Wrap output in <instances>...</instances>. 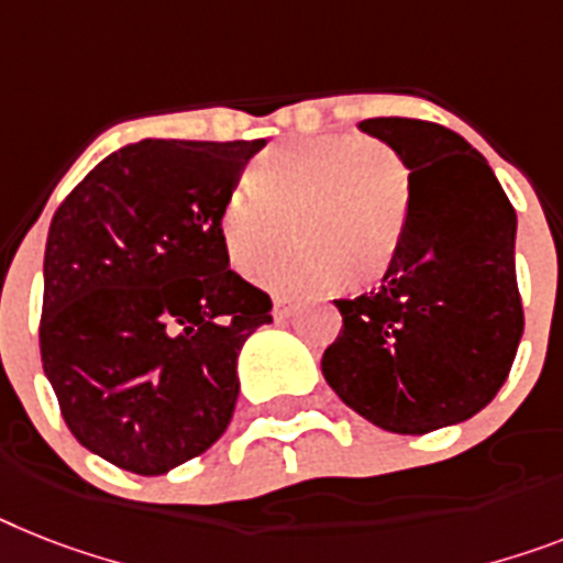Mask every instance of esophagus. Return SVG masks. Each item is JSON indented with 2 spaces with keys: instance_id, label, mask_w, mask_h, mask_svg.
Listing matches in <instances>:
<instances>
[{
  "instance_id": "34e87169",
  "label": "esophagus",
  "mask_w": 563,
  "mask_h": 563,
  "mask_svg": "<svg viewBox=\"0 0 563 563\" xmlns=\"http://www.w3.org/2000/svg\"><path fill=\"white\" fill-rule=\"evenodd\" d=\"M292 313H296V305L290 299H285V296H276V301H273V319L282 322V319H290Z\"/></svg>"
}]
</instances>
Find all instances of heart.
Returning <instances> with one entry per match:
<instances>
[{
  "instance_id": "heart-1",
  "label": "heart",
  "mask_w": 563,
  "mask_h": 563,
  "mask_svg": "<svg viewBox=\"0 0 563 563\" xmlns=\"http://www.w3.org/2000/svg\"><path fill=\"white\" fill-rule=\"evenodd\" d=\"M408 218V175L391 148L360 134H322L267 148L227 192L218 232L227 258L287 296L368 282L391 264Z\"/></svg>"
}]
</instances>
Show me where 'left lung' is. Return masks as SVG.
<instances>
[{
	"instance_id": "1",
	"label": "left lung",
	"mask_w": 563,
	"mask_h": 563,
	"mask_svg": "<svg viewBox=\"0 0 563 563\" xmlns=\"http://www.w3.org/2000/svg\"><path fill=\"white\" fill-rule=\"evenodd\" d=\"M408 166V218L383 285L336 299L322 374L356 415L429 434L486 408L523 333L515 209L477 148L440 123H360Z\"/></svg>"
}]
</instances>
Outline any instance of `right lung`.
I'll return each mask as SVG.
<instances>
[{"mask_svg":"<svg viewBox=\"0 0 563 563\" xmlns=\"http://www.w3.org/2000/svg\"><path fill=\"white\" fill-rule=\"evenodd\" d=\"M264 141H141L51 218L40 351L59 415L134 475L198 457L232 420L241 345L273 322L230 271L218 212Z\"/></svg>","mask_w":563,"mask_h":563,"instance_id":"add662e5","label":"right lung"}]
</instances>
